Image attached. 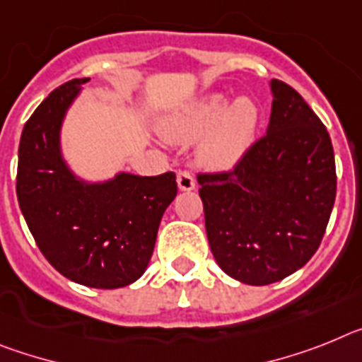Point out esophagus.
Listing matches in <instances>:
<instances>
[{
  "instance_id": "esophagus-1",
  "label": "esophagus",
  "mask_w": 362,
  "mask_h": 362,
  "mask_svg": "<svg viewBox=\"0 0 362 362\" xmlns=\"http://www.w3.org/2000/svg\"><path fill=\"white\" fill-rule=\"evenodd\" d=\"M177 182H178V189L180 191H193L197 182H194L193 175L187 171H180L177 175Z\"/></svg>"
}]
</instances>
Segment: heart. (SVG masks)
Returning <instances> with one entry per match:
<instances>
[{"mask_svg": "<svg viewBox=\"0 0 362 362\" xmlns=\"http://www.w3.org/2000/svg\"><path fill=\"white\" fill-rule=\"evenodd\" d=\"M260 109L250 96L231 102L228 94L211 93L165 116L160 133L175 144H191L204 136L199 162L226 171L235 168L255 144Z\"/></svg>", "mask_w": 362, "mask_h": 362, "instance_id": "1", "label": "heart"}]
</instances>
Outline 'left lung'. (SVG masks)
Segmentation results:
<instances>
[{
	"mask_svg": "<svg viewBox=\"0 0 362 362\" xmlns=\"http://www.w3.org/2000/svg\"><path fill=\"white\" fill-rule=\"evenodd\" d=\"M266 136L231 173L199 175L209 247L220 269L250 286L282 281L319 247L335 202L329 134L303 96L269 81Z\"/></svg>",
	"mask_w": 362,
	"mask_h": 362,
	"instance_id": "obj_1",
	"label": "left lung"
}]
</instances>
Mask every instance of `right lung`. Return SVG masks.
<instances>
[{
  "label": "right lung",
  "instance_id": "1",
  "mask_svg": "<svg viewBox=\"0 0 362 362\" xmlns=\"http://www.w3.org/2000/svg\"><path fill=\"white\" fill-rule=\"evenodd\" d=\"M89 78L47 96L25 124L16 193L37 247L72 282L115 290L144 275L160 220L177 197L175 173L118 171L89 180L64 155L62 129Z\"/></svg>",
  "mask_w": 362,
  "mask_h": 362
}]
</instances>
